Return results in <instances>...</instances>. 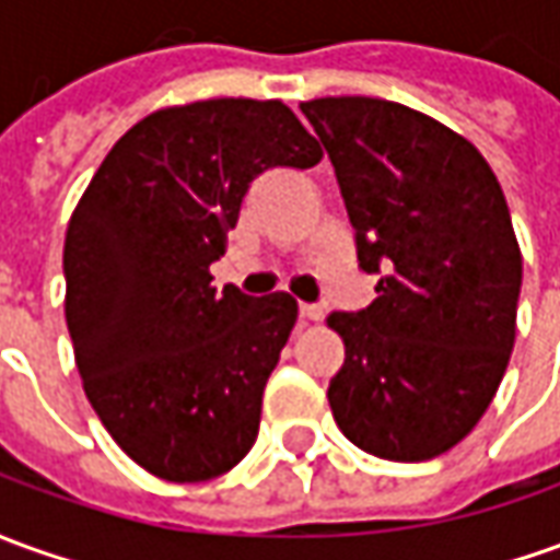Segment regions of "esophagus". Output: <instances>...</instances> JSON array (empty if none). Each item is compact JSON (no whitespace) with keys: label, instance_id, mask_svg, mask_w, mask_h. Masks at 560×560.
<instances>
[{"label":"esophagus","instance_id":"1","mask_svg":"<svg viewBox=\"0 0 560 560\" xmlns=\"http://www.w3.org/2000/svg\"><path fill=\"white\" fill-rule=\"evenodd\" d=\"M299 314H302V319H319L323 317V307H319V304L302 302L299 304Z\"/></svg>","mask_w":560,"mask_h":560}]
</instances>
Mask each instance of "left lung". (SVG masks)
<instances>
[{
  "label": "left lung",
  "instance_id": "obj_1",
  "mask_svg": "<svg viewBox=\"0 0 560 560\" xmlns=\"http://www.w3.org/2000/svg\"><path fill=\"white\" fill-rule=\"evenodd\" d=\"M341 185L377 299L331 314L345 365L329 381L341 433L384 460L454 448L488 411L515 345L522 249L479 149L375 96L302 103Z\"/></svg>",
  "mask_w": 560,
  "mask_h": 560
}]
</instances>
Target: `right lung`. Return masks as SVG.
Listing matches in <instances>:
<instances>
[{
	"label": "right lung",
	"mask_w": 560,
	"mask_h": 560,
	"mask_svg": "<svg viewBox=\"0 0 560 560\" xmlns=\"http://www.w3.org/2000/svg\"><path fill=\"white\" fill-rule=\"evenodd\" d=\"M319 142L280 100L152 112L112 145L69 219L67 326L96 418L142 469L207 481L246 457L299 304L213 287L258 173Z\"/></svg>",
	"instance_id": "obj_1"
}]
</instances>
